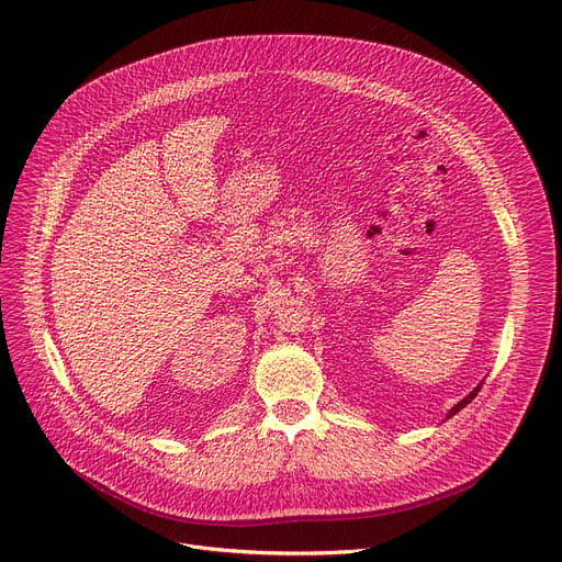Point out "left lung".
<instances>
[{"label":"left lung","instance_id":"left-lung-1","mask_svg":"<svg viewBox=\"0 0 562 562\" xmlns=\"http://www.w3.org/2000/svg\"><path fill=\"white\" fill-rule=\"evenodd\" d=\"M481 387H483V385H479V387H476V390H474V392H471V394H469V396H464V398H462V401H460V403H458V405H453V407H451V412H449V417H453V415H458V412H460V409H462V407H464V405H467V403H471V401H474V398H476V394H479V392H481Z\"/></svg>","mask_w":562,"mask_h":562}]
</instances>
